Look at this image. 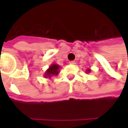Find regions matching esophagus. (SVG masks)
Listing matches in <instances>:
<instances>
[{
  "instance_id": "obj_1",
  "label": "esophagus",
  "mask_w": 128,
  "mask_h": 128,
  "mask_svg": "<svg viewBox=\"0 0 128 128\" xmlns=\"http://www.w3.org/2000/svg\"><path fill=\"white\" fill-rule=\"evenodd\" d=\"M70 64H76V62H74V61L70 62Z\"/></svg>"
}]
</instances>
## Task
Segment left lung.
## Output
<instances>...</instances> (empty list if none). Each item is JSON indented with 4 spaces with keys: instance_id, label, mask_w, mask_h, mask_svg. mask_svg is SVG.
I'll use <instances>...</instances> for the list:
<instances>
[{
    "instance_id": "8db88e82",
    "label": "left lung",
    "mask_w": 128,
    "mask_h": 128,
    "mask_svg": "<svg viewBox=\"0 0 128 128\" xmlns=\"http://www.w3.org/2000/svg\"><path fill=\"white\" fill-rule=\"evenodd\" d=\"M86 72H87V73H88V72H91V70H90V68H88V70H86Z\"/></svg>"
}]
</instances>
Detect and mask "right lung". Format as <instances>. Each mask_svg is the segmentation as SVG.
I'll return each instance as SVG.
<instances>
[{"instance_id":"1","label":"right lung","mask_w":128,"mask_h":128,"mask_svg":"<svg viewBox=\"0 0 128 128\" xmlns=\"http://www.w3.org/2000/svg\"><path fill=\"white\" fill-rule=\"evenodd\" d=\"M60 66L57 64H52L45 71L44 76L46 78H50L52 76H57L60 72Z\"/></svg>"}]
</instances>
